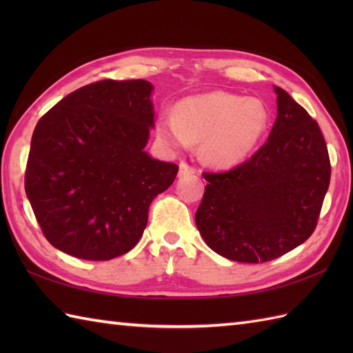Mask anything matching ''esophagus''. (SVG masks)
<instances>
[{
    "label": "esophagus",
    "mask_w": 353,
    "mask_h": 353,
    "mask_svg": "<svg viewBox=\"0 0 353 353\" xmlns=\"http://www.w3.org/2000/svg\"><path fill=\"white\" fill-rule=\"evenodd\" d=\"M196 172V168L192 167V165H190L188 162L182 161L181 163H179V176H186V174H194Z\"/></svg>",
    "instance_id": "obj_1"
}]
</instances>
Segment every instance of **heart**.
Wrapping results in <instances>:
<instances>
[{
    "label": "heart",
    "instance_id": "obj_1",
    "mask_svg": "<svg viewBox=\"0 0 353 353\" xmlns=\"http://www.w3.org/2000/svg\"><path fill=\"white\" fill-rule=\"evenodd\" d=\"M268 127V112L256 99L211 92L185 99L176 115L163 114L156 132L170 147L185 148L201 142V156L215 167L241 162L258 145Z\"/></svg>",
    "mask_w": 353,
    "mask_h": 353
}]
</instances>
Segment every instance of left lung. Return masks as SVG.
I'll return each instance as SVG.
<instances>
[{
    "label": "left lung",
    "instance_id": "1",
    "mask_svg": "<svg viewBox=\"0 0 353 353\" xmlns=\"http://www.w3.org/2000/svg\"><path fill=\"white\" fill-rule=\"evenodd\" d=\"M267 142L250 159L208 181L196 212L205 243L221 256L259 264L282 256L317 228L331 161L316 119L281 89Z\"/></svg>",
    "mask_w": 353,
    "mask_h": 353
}]
</instances>
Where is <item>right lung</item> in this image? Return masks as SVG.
<instances>
[{"label":"right lung","instance_id":"right-lung-1","mask_svg":"<svg viewBox=\"0 0 353 353\" xmlns=\"http://www.w3.org/2000/svg\"><path fill=\"white\" fill-rule=\"evenodd\" d=\"M152 89L147 80L95 81L37 121L26 192L56 249L109 261L139 241L150 205L179 171L144 152L154 118Z\"/></svg>","mask_w":353,"mask_h":353}]
</instances>
